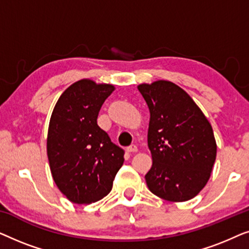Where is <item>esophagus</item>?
I'll list each match as a JSON object with an SVG mask.
<instances>
[{
    "mask_svg": "<svg viewBox=\"0 0 249 249\" xmlns=\"http://www.w3.org/2000/svg\"><path fill=\"white\" fill-rule=\"evenodd\" d=\"M127 151L130 152V153H135V152L138 151V148H137V146H136L135 144H132V145H130V146H128Z\"/></svg>",
    "mask_w": 249,
    "mask_h": 249,
    "instance_id": "obj_1",
    "label": "esophagus"
}]
</instances>
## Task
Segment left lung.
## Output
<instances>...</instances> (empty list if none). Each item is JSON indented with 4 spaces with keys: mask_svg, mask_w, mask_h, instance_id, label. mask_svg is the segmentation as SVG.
I'll return each mask as SVG.
<instances>
[{
    "mask_svg": "<svg viewBox=\"0 0 249 249\" xmlns=\"http://www.w3.org/2000/svg\"><path fill=\"white\" fill-rule=\"evenodd\" d=\"M149 108L147 142L153 164L145 179L154 195L186 202L209 181L216 158L212 125L182 88L166 80L142 84Z\"/></svg>",
    "mask_w": 249,
    "mask_h": 249,
    "instance_id": "left-lung-1",
    "label": "left lung"
}]
</instances>
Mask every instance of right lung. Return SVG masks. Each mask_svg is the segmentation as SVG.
I'll use <instances>...</instances> for the list:
<instances>
[{"instance_id":"right-lung-1","label":"right lung","mask_w":249,"mask_h":249,"mask_svg":"<svg viewBox=\"0 0 249 249\" xmlns=\"http://www.w3.org/2000/svg\"><path fill=\"white\" fill-rule=\"evenodd\" d=\"M113 85L81 79L57 100L47 132V156L57 188L70 202L90 204L107 195L124 151L97 124Z\"/></svg>"}]
</instances>
